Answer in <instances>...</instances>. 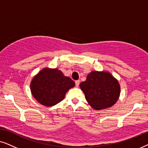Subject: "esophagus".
Instances as JSON below:
<instances>
[{
	"label": "esophagus",
	"mask_w": 148,
	"mask_h": 148,
	"mask_svg": "<svg viewBox=\"0 0 148 148\" xmlns=\"http://www.w3.org/2000/svg\"><path fill=\"white\" fill-rule=\"evenodd\" d=\"M79 84H80V80H76V81H75V84H76V87H78V86H79Z\"/></svg>",
	"instance_id": "esophagus-1"
}]
</instances>
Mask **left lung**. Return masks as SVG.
I'll list each match as a JSON object with an SVG mask.
<instances>
[{"label": "left lung", "mask_w": 148, "mask_h": 148, "mask_svg": "<svg viewBox=\"0 0 148 148\" xmlns=\"http://www.w3.org/2000/svg\"><path fill=\"white\" fill-rule=\"evenodd\" d=\"M80 87L89 105L97 110L113 106L119 99L121 92L118 80L105 72H90L86 81L80 84Z\"/></svg>", "instance_id": "left-lung-1"}]
</instances>
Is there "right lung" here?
<instances>
[{
  "label": "right lung",
  "mask_w": 148,
  "mask_h": 148,
  "mask_svg": "<svg viewBox=\"0 0 148 148\" xmlns=\"http://www.w3.org/2000/svg\"><path fill=\"white\" fill-rule=\"evenodd\" d=\"M75 85L70 78L64 76L58 69L45 68L31 82V92L39 103L53 106L64 99L68 89Z\"/></svg>",
  "instance_id": "add662e5"
}]
</instances>
